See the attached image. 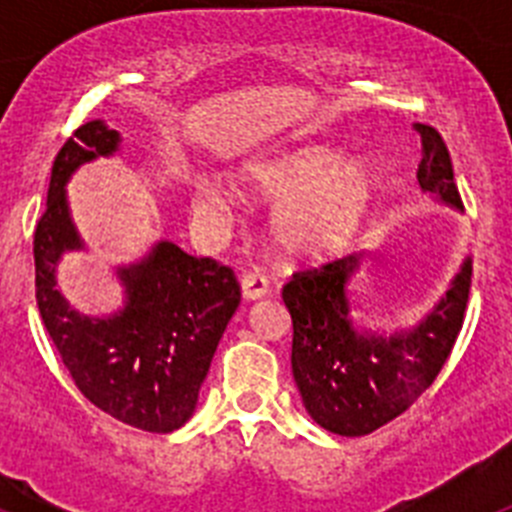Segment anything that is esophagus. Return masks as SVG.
Wrapping results in <instances>:
<instances>
[{
	"label": "esophagus",
	"instance_id": "1",
	"mask_svg": "<svg viewBox=\"0 0 512 512\" xmlns=\"http://www.w3.org/2000/svg\"><path fill=\"white\" fill-rule=\"evenodd\" d=\"M241 292L246 300H261L269 292V279L259 269L248 271V274L241 277Z\"/></svg>",
	"mask_w": 512,
	"mask_h": 512
}]
</instances>
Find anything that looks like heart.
I'll use <instances>...</instances> for the list:
<instances>
[{"instance_id":"1","label":"heart","mask_w":512,"mask_h":512,"mask_svg":"<svg viewBox=\"0 0 512 512\" xmlns=\"http://www.w3.org/2000/svg\"><path fill=\"white\" fill-rule=\"evenodd\" d=\"M248 187L279 205L274 230L289 253L320 256L351 238L372 202L374 179L361 164H343L341 153L305 148L253 169ZM194 210L217 220L225 215V197L200 187Z\"/></svg>"}]
</instances>
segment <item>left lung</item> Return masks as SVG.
Returning a JSON list of instances; mask_svg holds the SVG:
<instances>
[{
  "label": "left lung",
  "instance_id": "1",
  "mask_svg": "<svg viewBox=\"0 0 512 512\" xmlns=\"http://www.w3.org/2000/svg\"><path fill=\"white\" fill-rule=\"evenodd\" d=\"M423 143L418 182L423 192L461 205L449 148L431 125H415ZM359 256L325 261L292 274L282 300L292 315V374L307 413L325 431L366 436L423 395L451 356L464 325L472 261H464L449 292L418 328L392 338L359 333L351 323L346 284Z\"/></svg>",
  "mask_w": 512,
  "mask_h": 512
}]
</instances>
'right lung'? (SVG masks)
Listing matches in <instances>:
<instances>
[{"label": "right lung", "mask_w": 512, "mask_h": 512, "mask_svg": "<svg viewBox=\"0 0 512 512\" xmlns=\"http://www.w3.org/2000/svg\"><path fill=\"white\" fill-rule=\"evenodd\" d=\"M117 143V130L92 120L58 151L48 205L35 225V300L81 395L138 431L171 433L197 408L217 341L241 305V284L230 266L161 241L140 264L117 271L128 295L117 315L71 310L56 289V266L81 241L63 187L81 164L115 153Z\"/></svg>", "instance_id": "right-lung-1"}]
</instances>
